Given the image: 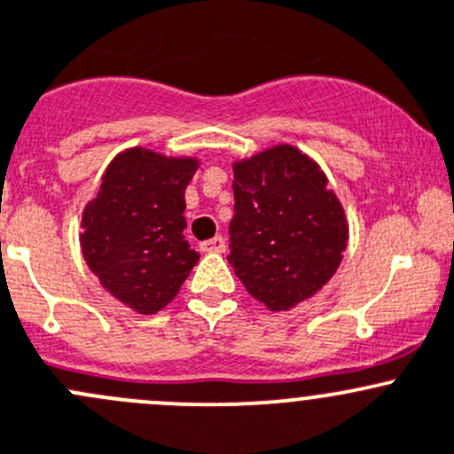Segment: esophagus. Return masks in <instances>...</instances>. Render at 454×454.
I'll list each match as a JSON object with an SVG mask.
<instances>
[{"label": "esophagus", "instance_id": "obj_1", "mask_svg": "<svg viewBox=\"0 0 454 454\" xmlns=\"http://www.w3.org/2000/svg\"><path fill=\"white\" fill-rule=\"evenodd\" d=\"M225 247H227V240L223 236H214L209 238V240L200 242V249L209 251V254H221V251H225Z\"/></svg>", "mask_w": 454, "mask_h": 454}]
</instances>
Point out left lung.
<instances>
[{
    "label": "left lung",
    "instance_id": "1",
    "mask_svg": "<svg viewBox=\"0 0 454 454\" xmlns=\"http://www.w3.org/2000/svg\"><path fill=\"white\" fill-rule=\"evenodd\" d=\"M316 160L276 145L233 163L229 264L258 302L286 311L333 278L347 249L344 209Z\"/></svg>",
    "mask_w": 454,
    "mask_h": 454
}]
</instances>
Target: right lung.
<instances>
[{"label":"right lung","instance_id":"obj_1","mask_svg":"<svg viewBox=\"0 0 454 454\" xmlns=\"http://www.w3.org/2000/svg\"><path fill=\"white\" fill-rule=\"evenodd\" d=\"M196 168V159L132 147L107 165L83 209L85 262L107 294L143 316L168 307L199 262L183 236L185 187Z\"/></svg>","mask_w":454,"mask_h":454}]
</instances>
